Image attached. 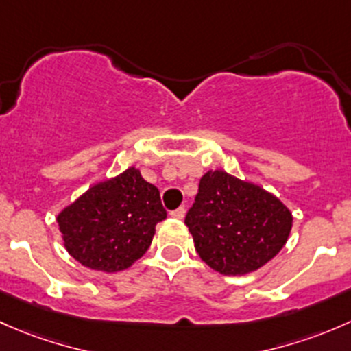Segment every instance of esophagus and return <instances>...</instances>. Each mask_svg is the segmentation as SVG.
<instances>
[{
    "label": "esophagus",
    "instance_id": "34e87169",
    "mask_svg": "<svg viewBox=\"0 0 351 351\" xmlns=\"http://www.w3.org/2000/svg\"><path fill=\"white\" fill-rule=\"evenodd\" d=\"M184 215H186V209H184V206H180V208H177L171 213L172 218H176V219H182Z\"/></svg>",
    "mask_w": 351,
    "mask_h": 351
}]
</instances>
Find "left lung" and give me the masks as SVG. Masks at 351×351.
<instances>
[{"mask_svg":"<svg viewBox=\"0 0 351 351\" xmlns=\"http://www.w3.org/2000/svg\"><path fill=\"white\" fill-rule=\"evenodd\" d=\"M184 221L201 258L225 276H243L265 265L292 228L291 211L274 194L223 171L201 177Z\"/></svg>","mask_w":351,"mask_h":351,"instance_id":"1","label":"left lung"}]
</instances>
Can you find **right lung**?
Here are the masks:
<instances>
[{"instance_id":"add662e5","label":"right lung","mask_w":351,"mask_h":351,"mask_svg":"<svg viewBox=\"0 0 351 351\" xmlns=\"http://www.w3.org/2000/svg\"><path fill=\"white\" fill-rule=\"evenodd\" d=\"M167 218L160 193L135 167L93 186L59 216L67 252L93 270L128 269L149 250L155 225Z\"/></svg>"}]
</instances>
